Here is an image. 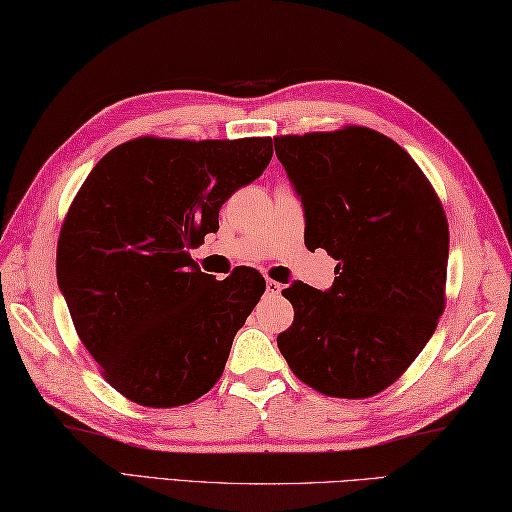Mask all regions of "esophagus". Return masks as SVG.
Here are the masks:
<instances>
[{
  "mask_svg": "<svg viewBox=\"0 0 512 512\" xmlns=\"http://www.w3.org/2000/svg\"><path fill=\"white\" fill-rule=\"evenodd\" d=\"M265 291H267V294L269 296H278L280 294V291H283V285H280V283H276V280H265Z\"/></svg>",
  "mask_w": 512,
  "mask_h": 512,
  "instance_id": "obj_1",
  "label": "esophagus"
}]
</instances>
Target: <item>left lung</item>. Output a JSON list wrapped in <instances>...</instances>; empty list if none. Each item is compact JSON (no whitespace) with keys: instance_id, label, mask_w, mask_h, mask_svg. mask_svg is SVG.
Wrapping results in <instances>:
<instances>
[{"instance_id":"1","label":"left lung","mask_w":512,"mask_h":512,"mask_svg":"<svg viewBox=\"0 0 512 512\" xmlns=\"http://www.w3.org/2000/svg\"><path fill=\"white\" fill-rule=\"evenodd\" d=\"M302 210L305 243L338 260L327 291L291 283L294 322L278 349L325 395L369 398L420 356L444 311L448 225L409 152L349 125L276 137Z\"/></svg>"}]
</instances>
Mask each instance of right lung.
Returning a JSON list of instances; mask_svg holds the SVG:
<instances>
[{
  "label": "right lung",
  "instance_id": "obj_1",
  "mask_svg": "<svg viewBox=\"0 0 512 512\" xmlns=\"http://www.w3.org/2000/svg\"><path fill=\"white\" fill-rule=\"evenodd\" d=\"M267 137L121 143L92 168L57 245V283L90 356L125 398L170 409L221 378L236 331L265 278L216 280L190 249L218 229V210L271 161Z\"/></svg>",
  "mask_w": 512,
  "mask_h": 512
}]
</instances>
